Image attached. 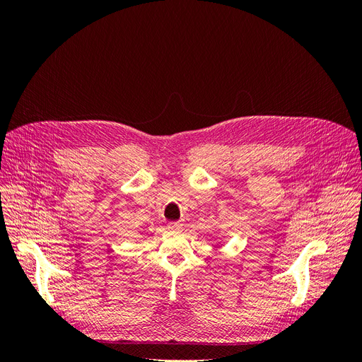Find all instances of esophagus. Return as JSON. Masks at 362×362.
<instances>
[{
	"label": "esophagus",
	"instance_id": "esophagus-1",
	"mask_svg": "<svg viewBox=\"0 0 362 362\" xmlns=\"http://www.w3.org/2000/svg\"><path fill=\"white\" fill-rule=\"evenodd\" d=\"M168 229H169V231H172V233H180L181 229H182V223L181 222H170L168 225Z\"/></svg>",
	"mask_w": 362,
	"mask_h": 362
}]
</instances>
